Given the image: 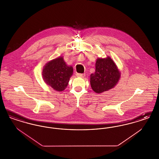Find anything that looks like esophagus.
Instances as JSON below:
<instances>
[{
  "label": "esophagus",
  "mask_w": 159,
  "mask_h": 159,
  "mask_svg": "<svg viewBox=\"0 0 159 159\" xmlns=\"http://www.w3.org/2000/svg\"><path fill=\"white\" fill-rule=\"evenodd\" d=\"M76 76L79 77H84L85 76V74H81V73H76Z\"/></svg>",
  "instance_id": "esophagus-1"
}]
</instances>
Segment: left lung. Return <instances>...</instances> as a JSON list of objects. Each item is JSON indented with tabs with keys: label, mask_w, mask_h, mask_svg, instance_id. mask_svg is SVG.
Returning a JSON list of instances; mask_svg holds the SVG:
<instances>
[{
	"label": "left lung",
	"mask_w": 159,
	"mask_h": 159,
	"mask_svg": "<svg viewBox=\"0 0 159 159\" xmlns=\"http://www.w3.org/2000/svg\"><path fill=\"white\" fill-rule=\"evenodd\" d=\"M120 77V72L110 57L98 58L95 72L91 75V88L96 93H102L114 88Z\"/></svg>",
	"instance_id": "8db88e82"
}]
</instances>
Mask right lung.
<instances>
[{"label":"right lung","mask_w":159,"mask_h":159,"mask_svg":"<svg viewBox=\"0 0 159 159\" xmlns=\"http://www.w3.org/2000/svg\"><path fill=\"white\" fill-rule=\"evenodd\" d=\"M73 69L67 66L62 57H60L48 62L42 71L43 79L47 84L55 91H64L68 85Z\"/></svg>","instance_id":"1"}]
</instances>
